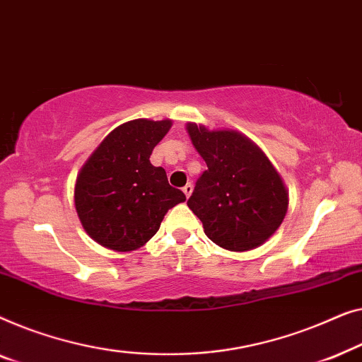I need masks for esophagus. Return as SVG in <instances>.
I'll list each match as a JSON object with an SVG mask.
<instances>
[{
  "mask_svg": "<svg viewBox=\"0 0 362 362\" xmlns=\"http://www.w3.org/2000/svg\"><path fill=\"white\" fill-rule=\"evenodd\" d=\"M182 190H183V193H185V197H190L192 192H193V185H192V183H187V185L183 187Z\"/></svg>",
  "mask_w": 362,
  "mask_h": 362,
  "instance_id": "obj_1",
  "label": "esophagus"
}]
</instances>
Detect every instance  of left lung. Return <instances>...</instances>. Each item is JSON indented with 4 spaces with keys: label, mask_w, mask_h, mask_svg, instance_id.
I'll return each mask as SVG.
<instances>
[{
    "label": "left lung",
    "mask_w": 362,
    "mask_h": 362,
    "mask_svg": "<svg viewBox=\"0 0 362 362\" xmlns=\"http://www.w3.org/2000/svg\"><path fill=\"white\" fill-rule=\"evenodd\" d=\"M187 131L208 169L187 205L205 234L228 251L261 246L282 225L288 192L267 156L241 132L210 131L188 123Z\"/></svg>",
    "instance_id": "8db88e82"
}]
</instances>
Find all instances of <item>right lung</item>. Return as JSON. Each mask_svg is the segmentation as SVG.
Returning a JSON list of instances; mask_svg holds the SVG:
<instances>
[{
  "label": "right lung",
  "instance_id": "right-lung-1",
  "mask_svg": "<svg viewBox=\"0 0 362 362\" xmlns=\"http://www.w3.org/2000/svg\"><path fill=\"white\" fill-rule=\"evenodd\" d=\"M170 119H132L101 141L78 172L75 208L81 226L101 246L129 252L159 231L165 213L185 195L169 185L149 157Z\"/></svg>",
  "mask_w": 362,
  "mask_h": 362
}]
</instances>
